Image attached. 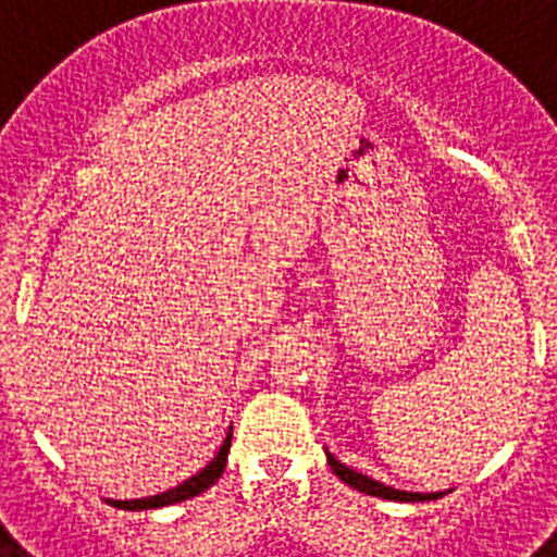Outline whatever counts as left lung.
<instances>
[{"instance_id": "1", "label": "left lung", "mask_w": 557, "mask_h": 557, "mask_svg": "<svg viewBox=\"0 0 557 557\" xmlns=\"http://www.w3.org/2000/svg\"><path fill=\"white\" fill-rule=\"evenodd\" d=\"M326 460L339 480L346 482V485H351V488L362 491V494H368V496H382V499H396V502H430V499H437V496H444L441 491H437V494H410V491L391 488V485H385V482H376L373 476L359 474V471L348 469L346 462H339L337 457H332L329 451H326Z\"/></svg>"}]
</instances>
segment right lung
Returning <instances> with one entry per match:
<instances>
[{"label": "right lung", "instance_id": "obj_1", "mask_svg": "<svg viewBox=\"0 0 557 557\" xmlns=\"http://www.w3.org/2000/svg\"><path fill=\"white\" fill-rule=\"evenodd\" d=\"M228 449H231V432L225 435V441H223V446H220L218 455L211 457L209 466H206V469H200L195 476H189V480L181 482V485H175V488L164 491V494L145 496V499H131V502L108 499V502H111L113 508H122V510H152V508H164V505H175V502L191 499V496L203 494L206 488H211V485L220 480V474H223V469H225V460H228Z\"/></svg>", "mask_w": 557, "mask_h": 557}]
</instances>
